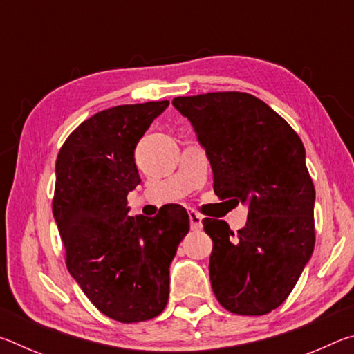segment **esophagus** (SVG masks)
Masks as SVG:
<instances>
[{
	"mask_svg": "<svg viewBox=\"0 0 354 354\" xmlns=\"http://www.w3.org/2000/svg\"><path fill=\"white\" fill-rule=\"evenodd\" d=\"M189 218H190L192 231H200L203 227V221H201L203 217H201V215L192 209V211H189Z\"/></svg>",
	"mask_w": 354,
	"mask_h": 354,
	"instance_id": "34e87169",
	"label": "esophagus"
}]
</instances>
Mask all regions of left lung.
Returning a JSON list of instances; mask_svg holds the SVG:
<instances>
[{"instance_id":"1","label":"left lung","mask_w":354,"mask_h":354,"mask_svg":"<svg viewBox=\"0 0 354 354\" xmlns=\"http://www.w3.org/2000/svg\"><path fill=\"white\" fill-rule=\"evenodd\" d=\"M173 106L206 149L215 195L248 205L237 232L223 220H203L214 243L215 297L232 314L272 313L290 295L315 245V189L303 142L279 113L245 92L178 97Z\"/></svg>"}]
</instances>
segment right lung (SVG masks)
Segmentation results:
<instances>
[{"label": "right lung", "mask_w": 354, "mask_h": 354, "mask_svg": "<svg viewBox=\"0 0 354 354\" xmlns=\"http://www.w3.org/2000/svg\"><path fill=\"white\" fill-rule=\"evenodd\" d=\"M169 101L123 104L84 120L59 149L53 196L65 263L100 313L122 323L158 317L169 301V267L190 230L179 205L128 217L140 183L136 145Z\"/></svg>", "instance_id": "obj_1"}]
</instances>
